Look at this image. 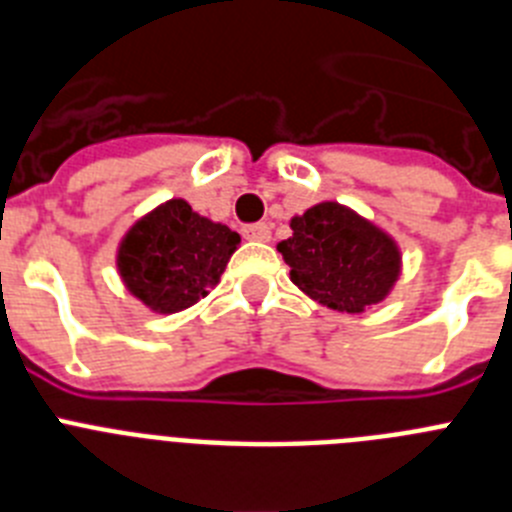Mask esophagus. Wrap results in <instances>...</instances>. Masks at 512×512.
<instances>
[{"instance_id":"1","label":"esophagus","mask_w":512,"mask_h":512,"mask_svg":"<svg viewBox=\"0 0 512 512\" xmlns=\"http://www.w3.org/2000/svg\"><path fill=\"white\" fill-rule=\"evenodd\" d=\"M243 238H248V241H261L266 243L271 238V228L266 223H256V225H246L243 228Z\"/></svg>"}]
</instances>
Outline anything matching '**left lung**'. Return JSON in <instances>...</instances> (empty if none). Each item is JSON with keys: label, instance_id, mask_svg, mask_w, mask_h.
Returning a JSON list of instances; mask_svg holds the SVG:
<instances>
[{"label": "left lung", "instance_id": "1", "mask_svg": "<svg viewBox=\"0 0 512 512\" xmlns=\"http://www.w3.org/2000/svg\"><path fill=\"white\" fill-rule=\"evenodd\" d=\"M277 243L289 279L302 295L336 312L372 310L392 295L402 274L400 243L354 207L325 200L289 220Z\"/></svg>", "mask_w": 512, "mask_h": 512}]
</instances>
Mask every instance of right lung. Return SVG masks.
<instances>
[{
  "instance_id": "right-lung-1",
  "label": "right lung",
  "mask_w": 512,
  "mask_h": 512,
  "mask_svg": "<svg viewBox=\"0 0 512 512\" xmlns=\"http://www.w3.org/2000/svg\"><path fill=\"white\" fill-rule=\"evenodd\" d=\"M238 246L241 235L235 230L174 197L125 230L115 266L140 305L156 315H174L210 295Z\"/></svg>"
}]
</instances>
